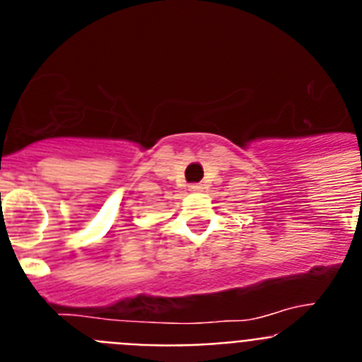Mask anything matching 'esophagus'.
I'll use <instances>...</instances> for the list:
<instances>
[{
	"label": "esophagus",
	"instance_id": "esophagus-1",
	"mask_svg": "<svg viewBox=\"0 0 362 362\" xmlns=\"http://www.w3.org/2000/svg\"><path fill=\"white\" fill-rule=\"evenodd\" d=\"M188 190H190V192H201V190H203V185L194 183V185H190V187H188Z\"/></svg>",
	"mask_w": 362,
	"mask_h": 362
}]
</instances>
